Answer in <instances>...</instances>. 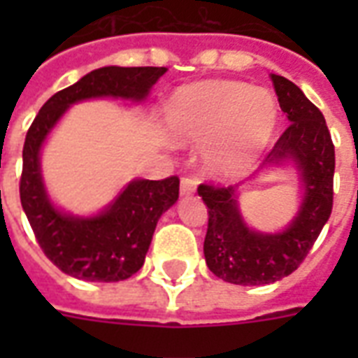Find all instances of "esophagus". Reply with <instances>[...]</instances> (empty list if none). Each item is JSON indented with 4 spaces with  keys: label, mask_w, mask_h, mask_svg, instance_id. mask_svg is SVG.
Wrapping results in <instances>:
<instances>
[{
    "label": "esophagus",
    "mask_w": 358,
    "mask_h": 358,
    "mask_svg": "<svg viewBox=\"0 0 358 358\" xmlns=\"http://www.w3.org/2000/svg\"><path fill=\"white\" fill-rule=\"evenodd\" d=\"M196 189V180L191 178V176H185L180 182V195L182 196H191Z\"/></svg>",
    "instance_id": "1"
}]
</instances>
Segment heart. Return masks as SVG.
Listing matches in <instances>:
<instances>
[{"label":"heart","instance_id":"b5f03b06","mask_svg":"<svg viewBox=\"0 0 358 358\" xmlns=\"http://www.w3.org/2000/svg\"><path fill=\"white\" fill-rule=\"evenodd\" d=\"M278 106L264 87L206 80L184 85L165 103V126L174 141H202L199 163L212 178H234L262 156L277 131Z\"/></svg>","mask_w":358,"mask_h":358}]
</instances>
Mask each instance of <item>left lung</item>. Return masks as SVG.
<instances>
[{
  "label": "left lung",
  "instance_id": "obj_1",
  "mask_svg": "<svg viewBox=\"0 0 358 358\" xmlns=\"http://www.w3.org/2000/svg\"><path fill=\"white\" fill-rule=\"evenodd\" d=\"M278 103L289 120L260 171L294 165L301 187L299 210L278 232H260L245 223L239 210L241 184L199 185L208 206L204 258L224 282L260 286L288 277L301 266L333 210L334 145L322 111L299 87L271 74Z\"/></svg>",
  "mask_w": 358,
  "mask_h": 358
}]
</instances>
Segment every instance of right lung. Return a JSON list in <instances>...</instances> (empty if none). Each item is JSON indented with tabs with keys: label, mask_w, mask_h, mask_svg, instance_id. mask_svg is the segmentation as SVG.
Segmentation results:
<instances>
[{
	"label": "right lung",
	"mask_w": 358,
	"mask_h": 358,
	"mask_svg": "<svg viewBox=\"0 0 358 358\" xmlns=\"http://www.w3.org/2000/svg\"><path fill=\"white\" fill-rule=\"evenodd\" d=\"M165 66H103L55 92L41 108L24 143L20 201L44 255L70 277L119 282L145 264L156 224L178 201L180 180L134 178L94 215H74L53 204L41 169L48 135L74 103L92 98L145 102Z\"/></svg>",
	"instance_id": "add662e5"
}]
</instances>
